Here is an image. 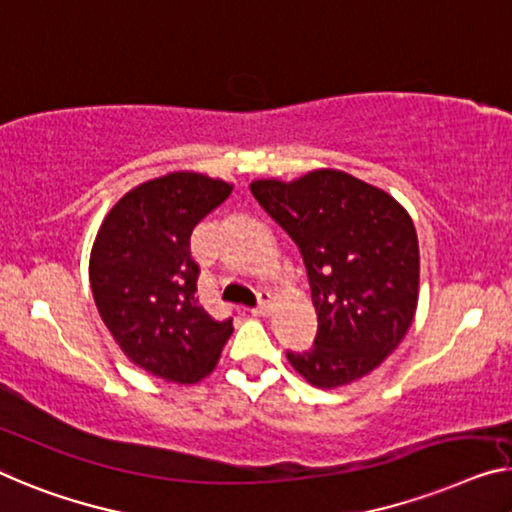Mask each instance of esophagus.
<instances>
[{"mask_svg":"<svg viewBox=\"0 0 512 512\" xmlns=\"http://www.w3.org/2000/svg\"><path fill=\"white\" fill-rule=\"evenodd\" d=\"M269 308H271V292H262L259 294V303L250 312H253L255 317H264L266 312H269Z\"/></svg>","mask_w":512,"mask_h":512,"instance_id":"1","label":"esophagus"}]
</instances>
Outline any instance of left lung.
Instances as JSON below:
<instances>
[{
    "mask_svg": "<svg viewBox=\"0 0 512 512\" xmlns=\"http://www.w3.org/2000/svg\"><path fill=\"white\" fill-rule=\"evenodd\" d=\"M255 200L299 246L317 310L308 352H287L317 388L368 375L400 345L418 303V239L381 188L340 170L250 183Z\"/></svg>",
    "mask_w": 512,
    "mask_h": 512,
    "instance_id": "1",
    "label": "left lung"
}]
</instances>
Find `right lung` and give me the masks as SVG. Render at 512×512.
Wrapping results in <instances>:
<instances>
[{
	"label": "right lung",
	"instance_id": "1",
	"mask_svg": "<svg viewBox=\"0 0 512 512\" xmlns=\"http://www.w3.org/2000/svg\"><path fill=\"white\" fill-rule=\"evenodd\" d=\"M230 193V183L204 174H165L128 190L96 234V308L121 352L149 375L195 384L234 331L232 319H213L197 301L200 266L190 255L195 225Z\"/></svg>",
	"mask_w": 512,
	"mask_h": 512
}]
</instances>
